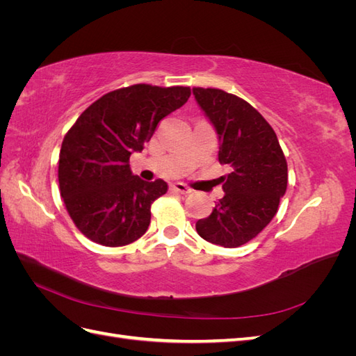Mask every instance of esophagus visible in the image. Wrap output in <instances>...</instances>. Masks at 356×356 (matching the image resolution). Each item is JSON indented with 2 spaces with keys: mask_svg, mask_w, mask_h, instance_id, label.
<instances>
[{
  "mask_svg": "<svg viewBox=\"0 0 356 356\" xmlns=\"http://www.w3.org/2000/svg\"><path fill=\"white\" fill-rule=\"evenodd\" d=\"M170 190L179 193V195H188V193H191V190L186 184H182V182H175V184H172Z\"/></svg>",
  "mask_w": 356,
  "mask_h": 356,
  "instance_id": "esophagus-1",
  "label": "esophagus"
}]
</instances>
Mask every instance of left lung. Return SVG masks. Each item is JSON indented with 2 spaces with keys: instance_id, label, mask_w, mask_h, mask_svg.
Wrapping results in <instances>:
<instances>
[{
  "instance_id": "obj_1",
  "label": "left lung",
  "mask_w": 356,
  "mask_h": 356,
  "mask_svg": "<svg viewBox=\"0 0 356 356\" xmlns=\"http://www.w3.org/2000/svg\"><path fill=\"white\" fill-rule=\"evenodd\" d=\"M193 95L220 138L224 197L196 222L200 238L224 248L254 239L277 212L286 191L288 166L277 136L251 104L220 89L193 88Z\"/></svg>"
}]
</instances>
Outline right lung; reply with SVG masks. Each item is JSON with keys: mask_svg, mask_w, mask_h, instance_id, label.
<instances>
[{"mask_svg": "<svg viewBox=\"0 0 356 356\" xmlns=\"http://www.w3.org/2000/svg\"><path fill=\"white\" fill-rule=\"evenodd\" d=\"M190 88L134 84L104 95L67 132L59 154V190L71 220L90 241L124 246L147 232L163 179L134 175L129 157L143 152L161 118L190 98Z\"/></svg>", "mask_w": 356, "mask_h": 356, "instance_id": "right-lung-1", "label": "right lung"}]
</instances>
